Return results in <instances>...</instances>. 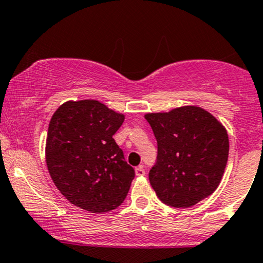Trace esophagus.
<instances>
[{"label":"esophagus","instance_id":"obj_1","mask_svg":"<svg viewBox=\"0 0 263 263\" xmlns=\"http://www.w3.org/2000/svg\"><path fill=\"white\" fill-rule=\"evenodd\" d=\"M136 174H137L138 177H142V176H144V174H146V170H144L143 165H140V167L136 168Z\"/></svg>","mask_w":263,"mask_h":263}]
</instances>
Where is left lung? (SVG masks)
<instances>
[{
  "instance_id": "1",
  "label": "left lung",
  "mask_w": 263,
  "mask_h": 263,
  "mask_svg": "<svg viewBox=\"0 0 263 263\" xmlns=\"http://www.w3.org/2000/svg\"><path fill=\"white\" fill-rule=\"evenodd\" d=\"M157 140L149 182L159 200L189 208L218 188L229 157V137L213 115L197 106L147 114Z\"/></svg>"
}]
</instances>
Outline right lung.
Returning a JSON list of instances; mask_svg holds the SVG:
<instances>
[{
  "instance_id": "add662e5",
  "label": "right lung",
  "mask_w": 263,
  "mask_h": 263,
  "mask_svg": "<svg viewBox=\"0 0 263 263\" xmlns=\"http://www.w3.org/2000/svg\"><path fill=\"white\" fill-rule=\"evenodd\" d=\"M123 120L95 100L68 101L54 112L45 158L54 184L71 204L106 213L123 203L135 178L112 138Z\"/></svg>"
}]
</instances>
